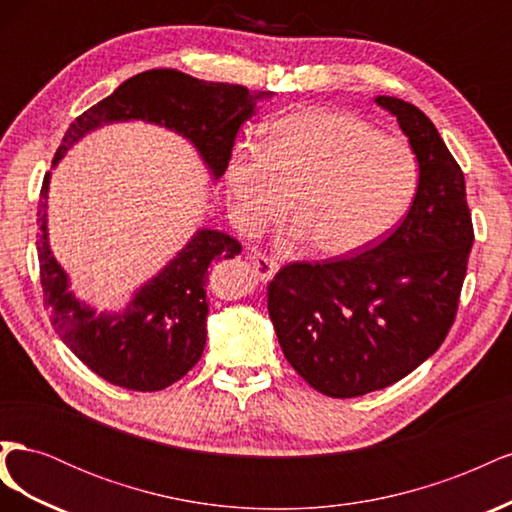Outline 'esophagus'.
<instances>
[{
  "label": "esophagus",
  "instance_id": "esophagus-1",
  "mask_svg": "<svg viewBox=\"0 0 512 512\" xmlns=\"http://www.w3.org/2000/svg\"><path fill=\"white\" fill-rule=\"evenodd\" d=\"M250 262H252V269L254 273L260 277V280H271V277L277 273V262L262 256V254H252L250 256Z\"/></svg>",
  "mask_w": 512,
  "mask_h": 512
}]
</instances>
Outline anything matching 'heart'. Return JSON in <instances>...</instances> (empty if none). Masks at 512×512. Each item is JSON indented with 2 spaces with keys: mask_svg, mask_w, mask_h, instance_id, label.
Instances as JSON below:
<instances>
[{
  "mask_svg": "<svg viewBox=\"0 0 512 512\" xmlns=\"http://www.w3.org/2000/svg\"><path fill=\"white\" fill-rule=\"evenodd\" d=\"M418 188L406 143L331 108L290 113L262 132L260 151L241 143L226 166L232 220L256 230L286 211L297 235L327 258L376 245L404 220Z\"/></svg>",
  "mask_w": 512,
  "mask_h": 512,
  "instance_id": "b5f03b06",
  "label": "heart"
}]
</instances>
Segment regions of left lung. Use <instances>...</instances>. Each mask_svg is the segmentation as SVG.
<instances>
[{
	"mask_svg": "<svg viewBox=\"0 0 512 512\" xmlns=\"http://www.w3.org/2000/svg\"><path fill=\"white\" fill-rule=\"evenodd\" d=\"M418 162L408 215L371 250L322 265L294 262L269 286V316L286 361L316 391L359 397L406 378L455 320L474 243L466 181L429 117L378 96Z\"/></svg>",
	"mask_w": 512,
	"mask_h": 512,
	"instance_id": "left-lung-1",
	"label": "left lung"
}]
</instances>
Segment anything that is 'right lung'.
<instances>
[{"label":"right lung","mask_w":512,"mask_h":512,"mask_svg":"<svg viewBox=\"0 0 512 512\" xmlns=\"http://www.w3.org/2000/svg\"><path fill=\"white\" fill-rule=\"evenodd\" d=\"M273 91L194 79L158 68L132 76L111 96L76 117L61 141L53 168L91 132L108 123L145 121L188 141L215 183L232 156V145L256 104ZM46 173L38 205V260L44 301L57 335L100 378L130 391H162L181 380L203 356L207 342V275L213 260L235 258L239 241L226 232L198 228L166 265L132 290L119 309H100L81 299L59 265L49 239Z\"/></svg>","instance_id":"add662e5"}]
</instances>
